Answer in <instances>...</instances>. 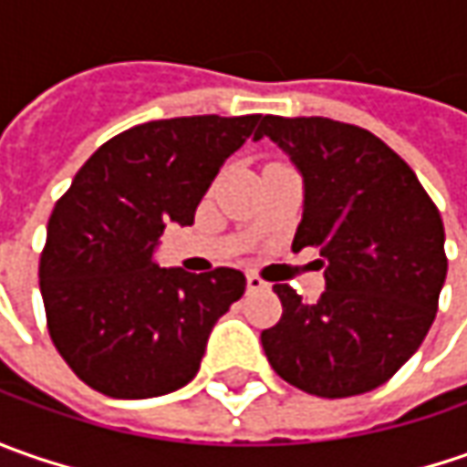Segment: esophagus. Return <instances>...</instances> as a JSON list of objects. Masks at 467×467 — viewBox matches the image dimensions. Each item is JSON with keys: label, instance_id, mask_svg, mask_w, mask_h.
Returning a JSON list of instances; mask_svg holds the SVG:
<instances>
[{"label": "esophagus", "instance_id": "1", "mask_svg": "<svg viewBox=\"0 0 467 467\" xmlns=\"http://www.w3.org/2000/svg\"><path fill=\"white\" fill-rule=\"evenodd\" d=\"M246 288H249V291H265V288H267V283H265L260 275L249 273V275H246Z\"/></svg>", "mask_w": 467, "mask_h": 467}]
</instances>
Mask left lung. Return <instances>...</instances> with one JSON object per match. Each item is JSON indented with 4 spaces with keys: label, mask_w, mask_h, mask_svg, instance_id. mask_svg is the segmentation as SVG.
Masks as SVG:
<instances>
[{
    "label": "left lung",
    "mask_w": 467,
    "mask_h": 467,
    "mask_svg": "<svg viewBox=\"0 0 467 467\" xmlns=\"http://www.w3.org/2000/svg\"><path fill=\"white\" fill-rule=\"evenodd\" d=\"M304 179L294 252L319 246L325 291L304 301L275 285L283 317L262 330L270 367L319 398H350L387 379L419 350L447 278L444 225L419 176L361 127L325 117H265Z\"/></svg>",
    "instance_id": "obj_1"
}]
</instances>
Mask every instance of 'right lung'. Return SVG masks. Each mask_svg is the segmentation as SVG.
Returning <instances> with one entry per match:
<instances>
[{
	"mask_svg": "<svg viewBox=\"0 0 467 467\" xmlns=\"http://www.w3.org/2000/svg\"><path fill=\"white\" fill-rule=\"evenodd\" d=\"M249 117L158 119L85 161L57 202L41 254L48 335L82 382L119 400L169 395L194 379L215 322L239 301L244 273L161 267L169 223L194 210L254 132Z\"/></svg>",
	"mask_w": 467,
	"mask_h": 467,
	"instance_id": "add662e5",
	"label": "right lung"
}]
</instances>
